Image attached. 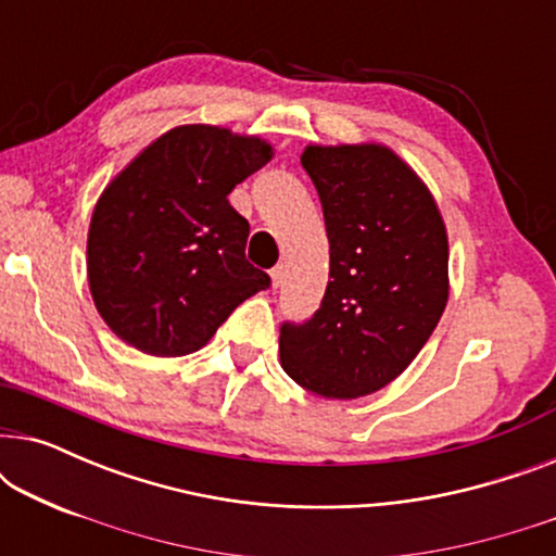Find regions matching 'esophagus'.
Segmentation results:
<instances>
[{
  "label": "esophagus",
  "instance_id": "esophagus-1",
  "mask_svg": "<svg viewBox=\"0 0 556 556\" xmlns=\"http://www.w3.org/2000/svg\"><path fill=\"white\" fill-rule=\"evenodd\" d=\"M283 278H286V265H276V268L270 270L273 288H280V286H283Z\"/></svg>",
  "mask_w": 556,
  "mask_h": 556
}]
</instances>
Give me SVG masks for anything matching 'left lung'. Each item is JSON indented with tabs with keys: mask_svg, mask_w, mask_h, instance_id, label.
Listing matches in <instances>:
<instances>
[{
	"mask_svg": "<svg viewBox=\"0 0 556 556\" xmlns=\"http://www.w3.org/2000/svg\"><path fill=\"white\" fill-rule=\"evenodd\" d=\"M329 235V286L280 326V367L303 390L354 400L405 371L447 303V232L425 181L382 143L306 147Z\"/></svg>",
	"mask_w": 556,
	"mask_h": 556,
	"instance_id": "1",
	"label": "left lung"
}]
</instances>
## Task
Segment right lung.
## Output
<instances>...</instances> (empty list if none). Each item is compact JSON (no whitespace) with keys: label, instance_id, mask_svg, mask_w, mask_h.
<instances>
[{"label":"right lung","instance_id":"add662e5","mask_svg":"<svg viewBox=\"0 0 556 556\" xmlns=\"http://www.w3.org/2000/svg\"><path fill=\"white\" fill-rule=\"evenodd\" d=\"M270 159L257 136L177 126L103 189L88 230V286L118 339L151 356L192 354L270 286L245 261L250 225L227 200Z\"/></svg>","mask_w":556,"mask_h":556}]
</instances>
